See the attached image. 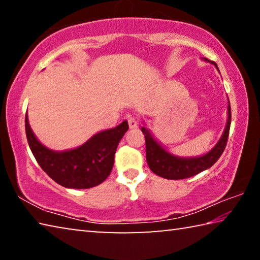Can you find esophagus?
<instances>
[{"label": "esophagus", "instance_id": "1", "mask_svg": "<svg viewBox=\"0 0 260 260\" xmlns=\"http://www.w3.org/2000/svg\"><path fill=\"white\" fill-rule=\"evenodd\" d=\"M127 121H128L129 128H136V127H138V121H136L135 118L129 117L128 119H127Z\"/></svg>", "mask_w": 260, "mask_h": 260}]
</instances>
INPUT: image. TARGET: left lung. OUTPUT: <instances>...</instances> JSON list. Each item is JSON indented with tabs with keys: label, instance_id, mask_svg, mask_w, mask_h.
I'll return each mask as SVG.
<instances>
[{
	"label": "left lung",
	"instance_id": "8db88e82",
	"mask_svg": "<svg viewBox=\"0 0 260 260\" xmlns=\"http://www.w3.org/2000/svg\"><path fill=\"white\" fill-rule=\"evenodd\" d=\"M205 60H208L205 58ZM209 61V60H208ZM211 63L215 65L214 61ZM218 69V68H217ZM231 120H232V112H231V104H228V118L225 131L220 138L219 142L215 144L213 149L205 153L204 156L200 157H191V158H182L174 156L169 151H166L157 141L153 139L149 129L146 127H142L141 131L146 138V149H147V161L150 170L153 173L159 175V177L170 180H181L186 178L193 177L203 171L210 169L215 161H217L220 156L222 155L225 150L228 135H230L231 128Z\"/></svg>",
	"mask_w": 260,
	"mask_h": 260
}]
</instances>
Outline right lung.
<instances>
[{"mask_svg":"<svg viewBox=\"0 0 260 260\" xmlns=\"http://www.w3.org/2000/svg\"><path fill=\"white\" fill-rule=\"evenodd\" d=\"M128 129L127 121L111 129L102 131L72 150L54 151L43 146L25 116L27 142L41 169L60 186L73 189H88L99 186L111 173L114 153L119 141Z\"/></svg>","mask_w":260,"mask_h":260,"instance_id":"obj_1","label":"right lung"}]
</instances>
